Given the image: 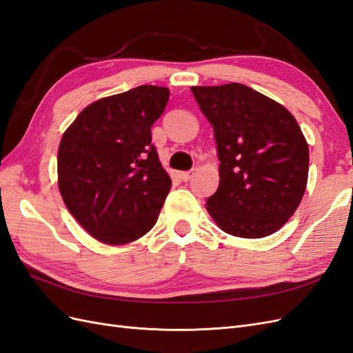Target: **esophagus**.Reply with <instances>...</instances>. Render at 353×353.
Here are the masks:
<instances>
[{
    "label": "esophagus",
    "mask_w": 353,
    "mask_h": 353,
    "mask_svg": "<svg viewBox=\"0 0 353 353\" xmlns=\"http://www.w3.org/2000/svg\"><path fill=\"white\" fill-rule=\"evenodd\" d=\"M193 175H194V170H187V172L181 174V179L185 181V183H187V181H190L191 178H193Z\"/></svg>",
    "instance_id": "34e87169"
}]
</instances>
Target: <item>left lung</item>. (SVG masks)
<instances>
[{
  "instance_id": "8db88e82",
  "label": "left lung",
  "mask_w": 353,
  "mask_h": 353,
  "mask_svg": "<svg viewBox=\"0 0 353 353\" xmlns=\"http://www.w3.org/2000/svg\"><path fill=\"white\" fill-rule=\"evenodd\" d=\"M215 131L219 187L206 209L231 236L261 239L296 212L307 183L309 148L293 114L243 83L191 88Z\"/></svg>"
}]
</instances>
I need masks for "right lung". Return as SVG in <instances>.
I'll use <instances>...</instances> for the list:
<instances>
[{
  "mask_svg": "<svg viewBox=\"0 0 353 353\" xmlns=\"http://www.w3.org/2000/svg\"><path fill=\"white\" fill-rule=\"evenodd\" d=\"M168 100V88L141 85L94 101L63 134L60 194L94 239L126 244L156 223L172 181L152 144V126Z\"/></svg>",
  "mask_w": 353,
  "mask_h": 353,
  "instance_id": "right-lung-1",
  "label": "right lung"
}]
</instances>
